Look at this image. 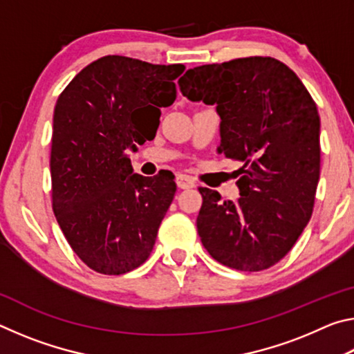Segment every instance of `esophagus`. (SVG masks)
<instances>
[{"mask_svg":"<svg viewBox=\"0 0 354 354\" xmlns=\"http://www.w3.org/2000/svg\"><path fill=\"white\" fill-rule=\"evenodd\" d=\"M176 185L179 189H192V187H195V183L192 181L189 176L178 175L176 176Z\"/></svg>","mask_w":354,"mask_h":354,"instance_id":"obj_1","label":"esophagus"}]
</instances>
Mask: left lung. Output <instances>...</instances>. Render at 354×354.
Listing matches in <instances>:
<instances>
[{
	"label": "left lung",
	"instance_id": "left-lung-1",
	"mask_svg": "<svg viewBox=\"0 0 354 354\" xmlns=\"http://www.w3.org/2000/svg\"><path fill=\"white\" fill-rule=\"evenodd\" d=\"M184 97L217 106L218 154L241 164V196L220 201L200 187L196 230L215 261L241 272L274 266L314 211L320 178V117L299 77L273 57L201 65L178 81Z\"/></svg>",
	"mask_w": 354,
	"mask_h": 354
}]
</instances>
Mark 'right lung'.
Here are the masks:
<instances>
[{
  "instance_id": "obj_1",
  "label": "right lung",
  "mask_w": 354,
  "mask_h": 354,
  "mask_svg": "<svg viewBox=\"0 0 354 354\" xmlns=\"http://www.w3.org/2000/svg\"><path fill=\"white\" fill-rule=\"evenodd\" d=\"M183 64L124 56L88 64L59 95L53 117L51 200L77 257L92 270L123 274L148 259L175 196L171 173L137 175L129 149L153 139L160 107L176 100Z\"/></svg>"
}]
</instances>
